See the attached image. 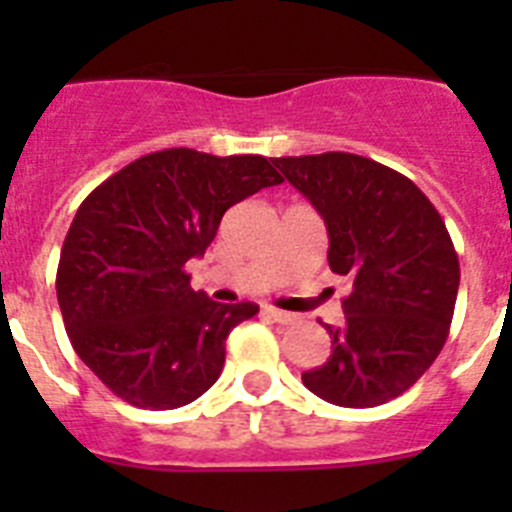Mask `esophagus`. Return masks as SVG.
Instances as JSON below:
<instances>
[{
  "mask_svg": "<svg viewBox=\"0 0 512 512\" xmlns=\"http://www.w3.org/2000/svg\"><path fill=\"white\" fill-rule=\"evenodd\" d=\"M264 312L269 315L274 323H282V325H289L295 323V315L292 312H284V310H277V307H264Z\"/></svg>",
  "mask_w": 512,
  "mask_h": 512,
  "instance_id": "1",
  "label": "esophagus"
}]
</instances>
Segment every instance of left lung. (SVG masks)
Returning <instances> with one entry per match:
<instances>
[{
  "label": "left lung",
  "instance_id": "1",
  "mask_svg": "<svg viewBox=\"0 0 512 512\" xmlns=\"http://www.w3.org/2000/svg\"><path fill=\"white\" fill-rule=\"evenodd\" d=\"M323 217L330 271L351 279L333 351L302 374L341 408H374L410 390L441 354L459 292V259L431 200L408 176L356 153L271 158Z\"/></svg>",
  "mask_w": 512,
  "mask_h": 512
}]
</instances>
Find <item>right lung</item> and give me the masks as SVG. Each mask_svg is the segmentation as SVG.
<instances>
[{"instance_id": "add662e5", "label": "right lung", "mask_w": 512, "mask_h": 512, "mask_svg": "<svg viewBox=\"0 0 512 512\" xmlns=\"http://www.w3.org/2000/svg\"><path fill=\"white\" fill-rule=\"evenodd\" d=\"M282 176L264 156L166 148L99 184L61 248L56 295L79 359L117 397L148 410L189 405L217 382L225 338L259 305H220L189 287L235 202Z\"/></svg>"}]
</instances>
